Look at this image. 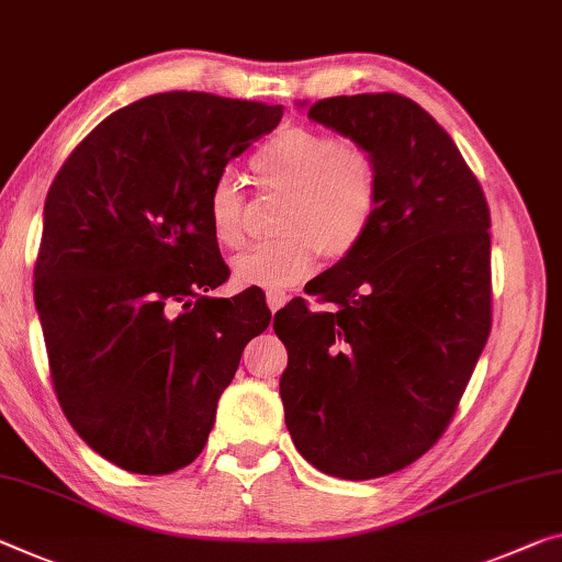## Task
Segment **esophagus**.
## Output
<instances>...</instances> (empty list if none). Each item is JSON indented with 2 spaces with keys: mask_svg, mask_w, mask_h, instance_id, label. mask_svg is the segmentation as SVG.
<instances>
[{
  "mask_svg": "<svg viewBox=\"0 0 562 562\" xmlns=\"http://www.w3.org/2000/svg\"><path fill=\"white\" fill-rule=\"evenodd\" d=\"M265 300H267V307H270L272 313H278V310L284 305V302H288V295H284L282 290H267Z\"/></svg>",
  "mask_w": 562,
  "mask_h": 562,
  "instance_id": "obj_1",
  "label": "esophagus"
}]
</instances>
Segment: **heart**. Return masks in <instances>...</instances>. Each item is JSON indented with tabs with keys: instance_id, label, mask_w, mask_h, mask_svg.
Instances as JSON below:
<instances>
[{
	"instance_id": "heart-1",
	"label": "heart",
	"mask_w": 562,
	"mask_h": 562,
	"mask_svg": "<svg viewBox=\"0 0 562 562\" xmlns=\"http://www.w3.org/2000/svg\"><path fill=\"white\" fill-rule=\"evenodd\" d=\"M265 192L284 194L278 239L239 255L235 280L255 288H288L313 270L317 255L342 262L375 222L378 159L358 139L317 127H282L249 159ZM212 237L237 249L247 239V198L233 177H220L207 198Z\"/></svg>"
}]
</instances>
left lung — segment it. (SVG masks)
I'll list each match as a JSON object with an SVG mask.
<instances>
[{"mask_svg": "<svg viewBox=\"0 0 562 562\" xmlns=\"http://www.w3.org/2000/svg\"><path fill=\"white\" fill-rule=\"evenodd\" d=\"M310 117L378 159L362 245L274 315L288 347L284 423L302 458L342 480L415 462L448 430L493 323L490 210L456 142L395 92L327 97Z\"/></svg>", "mask_w": 562, "mask_h": 562, "instance_id": "left-lung-1", "label": "left lung"}]
</instances>
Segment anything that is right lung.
Here are the masks:
<instances>
[{
	"mask_svg": "<svg viewBox=\"0 0 562 562\" xmlns=\"http://www.w3.org/2000/svg\"><path fill=\"white\" fill-rule=\"evenodd\" d=\"M282 104L162 92L112 112L47 192L34 302L52 385L79 438L139 475L200 456L245 345L270 325L229 278L207 198Z\"/></svg>",
	"mask_w": 562,
	"mask_h": 562,
	"instance_id": "obj_1",
	"label": "right lung"
}]
</instances>
